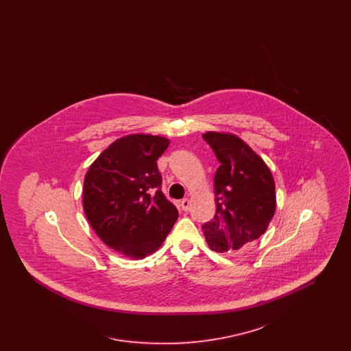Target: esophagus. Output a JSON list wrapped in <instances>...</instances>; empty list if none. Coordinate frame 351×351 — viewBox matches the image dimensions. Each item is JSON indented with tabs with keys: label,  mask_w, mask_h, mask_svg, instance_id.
Wrapping results in <instances>:
<instances>
[{
	"label": "esophagus",
	"mask_w": 351,
	"mask_h": 351,
	"mask_svg": "<svg viewBox=\"0 0 351 351\" xmlns=\"http://www.w3.org/2000/svg\"><path fill=\"white\" fill-rule=\"evenodd\" d=\"M189 206H191V201L188 200V199H183V200L180 201V208H182V210H184V212H186L189 209Z\"/></svg>",
	"instance_id": "1"
}]
</instances>
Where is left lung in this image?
I'll return each mask as SVG.
<instances>
[{"mask_svg":"<svg viewBox=\"0 0 351 351\" xmlns=\"http://www.w3.org/2000/svg\"><path fill=\"white\" fill-rule=\"evenodd\" d=\"M204 141L217 156L216 215L202 225L216 252H241L267 230L276 208L275 183L263 159L233 134L208 132Z\"/></svg>","mask_w":351,"mask_h":351,"instance_id":"8db88e82","label":"left lung"}]
</instances>
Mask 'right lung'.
Here are the masks:
<instances>
[{
    "label": "right lung",
    "mask_w": 351,
    "mask_h": 351,
    "mask_svg": "<svg viewBox=\"0 0 351 351\" xmlns=\"http://www.w3.org/2000/svg\"><path fill=\"white\" fill-rule=\"evenodd\" d=\"M168 145L167 138L149 134L119 138L85 175V216L105 245L128 258L158 250L179 216L162 192L156 165Z\"/></svg>",
    "instance_id": "right-lung-1"
}]
</instances>
